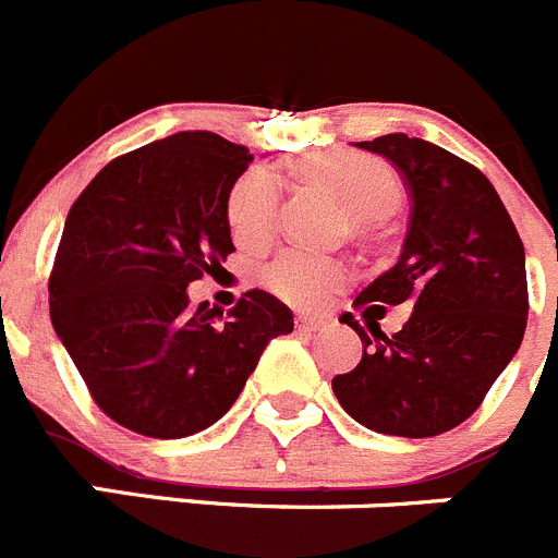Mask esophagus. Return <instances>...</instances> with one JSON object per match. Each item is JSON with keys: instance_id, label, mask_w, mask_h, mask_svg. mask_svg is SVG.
Here are the masks:
<instances>
[{"instance_id": "34e87169", "label": "esophagus", "mask_w": 558, "mask_h": 558, "mask_svg": "<svg viewBox=\"0 0 558 558\" xmlns=\"http://www.w3.org/2000/svg\"><path fill=\"white\" fill-rule=\"evenodd\" d=\"M296 325L303 327V330H322L327 325L325 319H316V316H296Z\"/></svg>"}]
</instances>
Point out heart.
Segmentation results:
<instances>
[{"label":"heart","mask_w":558,"mask_h":558,"mask_svg":"<svg viewBox=\"0 0 558 558\" xmlns=\"http://www.w3.org/2000/svg\"><path fill=\"white\" fill-rule=\"evenodd\" d=\"M303 173L325 184L350 215L374 220L393 211L402 197L397 173L383 159L355 150H322L303 159ZM280 192L272 173L247 170L228 195V226L239 244H264L278 226ZM269 289L291 305H322L332 291L350 280V267L341 258L305 247H289L264 272Z\"/></svg>","instance_id":"1"}]
</instances>
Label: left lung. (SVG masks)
Here are the masks:
<instances>
[{
    "instance_id": "8db88e82",
    "label": "left lung",
    "mask_w": 558,
    "mask_h": 558,
    "mask_svg": "<svg viewBox=\"0 0 558 558\" xmlns=\"http://www.w3.org/2000/svg\"><path fill=\"white\" fill-rule=\"evenodd\" d=\"M357 148L397 165L410 190V222L399 262L355 305L377 318L383 304H408L414 314L393 337L376 319L368 336L347 314L363 357L332 377V393L379 435H440L471 418L520 350L529 316L523 242L487 175L460 156L408 134Z\"/></svg>"
}]
</instances>
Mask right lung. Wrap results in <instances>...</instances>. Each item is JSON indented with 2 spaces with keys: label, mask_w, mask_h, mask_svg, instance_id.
<instances>
[{
  "label": "right lung",
  "mask_w": 558,
  "mask_h": 558,
  "mask_svg": "<svg viewBox=\"0 0 558 558\" xmlns=\"http://www.w3.org/2000/svg\"><path fill=\"white\" fill-rule=\"evenodd\" d=\"M250 161L220 134H170L109 161L68 211L51 325L98 408L137 435L220 421L267 343L294 330L269 291H247L226 325L186 294L233 253L228 195Z\"/></svg>",
  "instance_id": "right-lung-1"
}]
</instances>
